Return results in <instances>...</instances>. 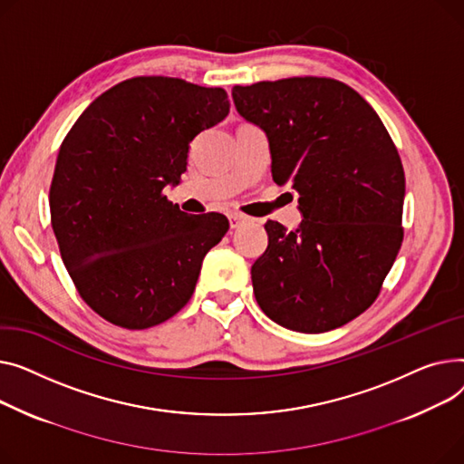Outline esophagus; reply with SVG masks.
<instances>
[{"instance_id":"esophagus-1","label":"esophagus","mask_w":464,"mask_h":464,"mask_svg":"<svg viewBox=\"0 0 464 464\" xmlns=\"http://www.w3.org/2000/svg\"><path fill=\"white\" fill-rule=\"evenodd\" d=\"M228 219H230V227L232 228H239L245 221H247V217L241 215V213H230Z\"/></svg>"}]
</instances>
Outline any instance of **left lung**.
Wrapping results in <instances>:
<instances>
[{
  "instance_id": "left-lung-1",
  "label": "left lung",
  "mask_w": 464,
  "mask_h": 464,
  "mask_svg": "<svg viewBox=\"0 0 464 464\" xmlns=\"http://www.w3.org/2000/svg\"><path fill=\"white\" fill-rule=\"evenodd\" d=\"M241 118L266 130L271 176L299 195L304 221H267L251 277L260 309L283 328L324 334L367 311L402 243L404 170L372 106L324 76L234 86Z\"/></svg>"
}]
</instances>
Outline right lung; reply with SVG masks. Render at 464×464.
I'll use <instances>...</instances> for the list:
<instances>
[{"label":"right lung","mask_w":464,"mask_h":464,"mask_svg":"<svg viewBox=\"0 0 464 464\" xmlns=\"http://www.w3.org/2000/svg\"><path fill=\"white\" fill-rule=\"evenodd\" d=\"M230 112L223 88L136 76L99 95L62 142L50 221L82 299L104 320L148 330L179 313L223 213L188 215L162 188L179 183L188 144Z\"/></svg>","instance_id":"obj_1"}]
</instances>
